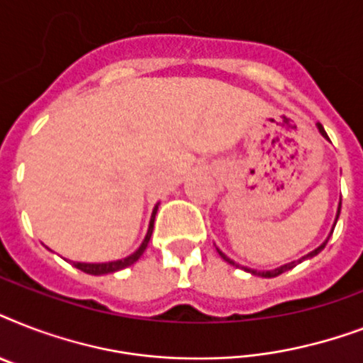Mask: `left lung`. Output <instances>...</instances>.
Segmentation results:
<instances>
[{"label": "left lung", "mask_w": 363, "mask_h": 363, "mask_svg": "<svg viewBox=\"0 0 363 363\" xmlns=\"http://www.w3.org/2000/svg\"><path fill=\"white\" fill-rule=\"evenodd\" d=\"M318 130H320V133H322V135H324V137H328V135H326V131H324V128H322V124H318ZM339 213H341V203H339V207H337V215H335V222H333V226H335V224H337ZM330 235H332V233H330ZM328 239H330V238H328ZM328 239H326V241H324V242H322L320 247H318V248H315V250H313V252H309V254H307V256H303V258H301V259H307V258H313V256H316V254L320 252L322 248L326 247ZM216 250H218V248H216ZM218 254H220L222 258L226 259L228 264L235 265V262H233V259H230V258H228L226 254H224V252H220V250H218ZM301 259H298V262H290V264H284V265H281V267H277V269H271V271H256V269H248V267H245V271H248V273H252V275L267 277V279H271V277H277V275H281V273H284V271L292 269V267H296V265H298V264H301Z\"/></svg>", "instance_id": "left-lung-1"}]
</instances>
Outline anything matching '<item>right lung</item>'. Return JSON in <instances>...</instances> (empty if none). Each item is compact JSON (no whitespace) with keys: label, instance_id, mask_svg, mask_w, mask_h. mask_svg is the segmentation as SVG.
<instances>
[{"label":"right lung","instance_id":"1","mask_svg":"<svg viewBox=\"0 0 363 363\" xmlns=\"http://www.w3.org/2000/svg\"><path fill=\"white\" fill-rule=\"evenodd\" d=\"M156 211H158V205L154 207L152 216H150V224H148L147 235H145V239H143V242H141V247L137 248L135 252L130 254L128 258L116 259V262H105V264H84V262H75L77 269L84 271V273H88V275H107V273H115V271H121V269H124V267H128V265L135 264L137 259H139L143 256V252H145V248H147L148 241H150Z\"/></svg>","mask_w":363,"mask_h":363}]
</instances>
